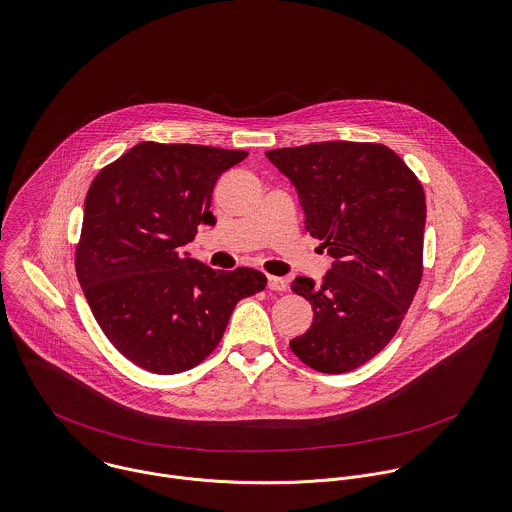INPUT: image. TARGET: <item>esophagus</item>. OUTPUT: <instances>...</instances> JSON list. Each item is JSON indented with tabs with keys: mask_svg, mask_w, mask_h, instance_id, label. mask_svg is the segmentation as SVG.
<instances>
[{
	"mask_svg": "<svg viewBox=\"0 0 512 512\" xmlns=\"http://www.w3.org/2000/svg\"><path fill=\"white\" fill-rule=\"evenodd\" d=\"M267 287L271 291H285L287 289V281L281 279V277H275V275H267Z\"/></svg>",
	"mask_w": 512,
	"mask_h": 512,
	"instance_id": "obj_1",
	"label": "esophagus"
}]
</instances>
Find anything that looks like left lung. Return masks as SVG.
<instances>
[{"label":"left lung","instance_id":"8db88e82","mask_svg":"<svg viewBox=\"0 0 512 512\" xmlns=\"http://www.w3.org/2000/svg\"><path fill=\"white\" fill-rule=\"evenodd\" d=\"M299 192L305 227L334 259L322 285L291 289L314 310L291 350L324 374L374 358L398 332L423 273L425 194L388 146L314 142L265 152Z\"/></svg>","mask_w":512,"mask_h":512}]
</instances>
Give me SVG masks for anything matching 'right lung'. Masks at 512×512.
<instances>
[{
	"instance_id": "1",
	"label": "right lung",
	"mask_w": 512,
	"mask_h": 512,
	"mask_svg": "<svg viewBox=\"0 0 512 512\" xmlns=\"http://www.w3.org/2000/svg\"><path fill=\"white\" fill-rule=\"evenodd\" d=\"M243 150L140 142L93 180L75 253L87 303L112 346L154 374H180L219 344L235 305L265 289L261 271H215L182 253L217 178Z\"/></svg>"
}]
</instances>
